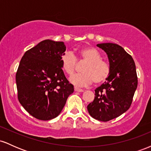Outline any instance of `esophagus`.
Here are the masks:
<instances>
[{"mask_svg": "<svg viewBox=\"0 0 151 151\" xmlns=\"http://www.w3.org/2000/svg\"><path fill=\"white\" fill-rule=\"evenodd\" d=\"M74 91H77V92H83V91H84V90H83V89H79V88L75 87V88H74Z\"/></svg>", "mask_w": 151, "mask_h": 151, "instance_id": "esophagus-1", "label": "esophagus"}]
</instances>
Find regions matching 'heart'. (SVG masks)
I'll return each mask as SVG.
<instances>
[{
    "mask_svg": "<svg viewBox=\"0 0 151 151\" xmlns=\"http://www.w3.org/2000/svg\"><path fill=\"white\" fill-rule=\"evenodd\" d=\"M77 61L86 62L81 68L82 73L75 74L70 78L72 84L77 86H87L92 84L104 83L111 73V67L108 63L102 60V56L93 47H84L79 50L78 56L71 52H66L61 58L62 70L67 75L72 76L76 71Z\"/></svg>",
    "mask_w": 151,
    "mask_h": 151,
    "instance_id": "heart-1",
    "label": "heart"
}]
</instances>
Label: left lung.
<instances>
[{
  "mask_svg": "<svg viewBox=\"0 0 151 151\" xmlns=\"http://www.w3.org/2000/svg\"><path fill=\"white\" fill-rule=\"evenodd\" d=\"M97 46L108 55L111 73L104 84L95 89L94 99L87 109L93 119L106 122L130 108L138 77L133 59L122 47L114 43H101Z\"/></svg>",
  "mask_w": 151,
  "mask_h": 151,
  "instance_id": "8db88e82",
  "label": "left lung"
}]
</instances>
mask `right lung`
I'll return each instance as SVG.
<instances>
[{
    "label": "right lung",
    "instance_id": "1",
    "mask_svg": "<svg viewBox=\"0 0 151 151\" xmlns=\"http://www.w3.org/2000/svg\"><path fill=\"white\" fill-rule=\"evenodd\" d=\"M63 42L45 40L25 52L15 75L18 98L31 116L42 121L57 117L74 92L61 67Z\"/></svg>",
    "mask_w": 151,
    "mask_h": 151
}]
</instances>
